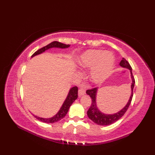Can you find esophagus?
<instances>
[{"label":"esophagus","mask_w":155,"mask_h":155,"mask_svg":"<svg viewBox=\"0 0 155 155\" xmlns=\"http://www.w3.org/2000/svg\"><path fill=\"white\" fill-rule=\"evenodd\" d=\"M85 93H86V91H85V89L84 88H83V87L80 88L79 89H78V97L83 96V95H84L85 94Z\"/></svg>","instance_id":"34e87169"}]
</instances>
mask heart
<instances>
[{
    "mask_svg": "<svg viewBox=\"0 0 155 155\" xmlns=\"http://www.w3.org/2000/svg\"><path fill=\"white\" fill-rule=\"evenodd\" d=\"M78 64L83 68H91L90 79L101 84L110 77L114 66V58L110 52L103 50L87 51L81 55Z\"/></svg>",
    "mask_w": 155,
    "mask_h": 155,
    "instance_id": "1",
    "label": "heart"
}]
</instances>
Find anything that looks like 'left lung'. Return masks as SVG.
Here are the masks:
<instances>
[{"instance_id":"1","label":"left lung","mask_w":155,"mask_h":155,"mask_svg":"<svg viewBox=\"0 0 155 155\" xmlns=\"http://www.w3.org/2000/svg\"><path fill=\"white\" fill-rule=\"evenodd\" d=\"M120 67L123 68L128 69L130 72V77H131V81H132V83H131V94L129 99H128V103L127 104L122 108L121 110L117 112V113H113V114H105L103 113V112H101L97 107V91H98V88H94L93 89L91 90H87V94L89 95L91 98L92 103L90 108H88L87 111V115L88 118H90L91 120H93L94 123L97 124L101 125V126H107V125H110L113 124L115 122L119 120L120 118L123 116L124 113H126L127 109L129 107L131 101H132L133 96V88L134 87V83H135V81H134V78L133 77V75L132 73V68H131L130 65L128 63V61H126V59L123 58V60L120 61L119 63Z\"/></svg>"}]
</instances>
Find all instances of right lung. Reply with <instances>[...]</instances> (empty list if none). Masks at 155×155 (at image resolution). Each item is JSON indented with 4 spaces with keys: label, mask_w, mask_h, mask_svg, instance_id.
<instances>
[{
    "label": "right lung",
    "mask_w": 155,
    "mask_h": 155,
    "mask_svg": "<svg viewBox=\"0 0 155 155\" xmlns=\"http://www.w3.org/2000/svg\"><path fill=\"white\" fill-rule=\"evenodd\" d=\"M70 47L69 45H65L63 43H61L60 42L58 41H53L51 42L50 44L45 46V47L39 49L37 51H36L35 53L32 55L31 58L34 57L35 56H37L38 54H41L42 52H45L46 51L48 50V49L52 48H67ZM78 98V88L77 87H74L70 88L68 93L67 94V97L66 98L65 101H64L63 104H62V107H61L60 110L58 111V113L56 114L54 116L52 117L51 118H42L37 116H35L33 114V116L37 118L38 120L46 123H54L56 122H58L61 120L62 118H63L66 114H67L68 111L69 110V108L71 106V104L74 103V101Z\"/></svg>",
    "instance_id": "add662e5"
}]
</instances>
